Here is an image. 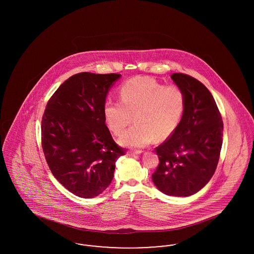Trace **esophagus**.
<instances>
[{
	"instance_id": "obj_1",
	"label": "esophagus",
	"mask_w": 254,
	"mask_h": 254,
	"mask_svg": "<svg viewBox=\"0 0 254 254\" xmlns=\"http://www.w3.org/2000/svg\"><path fill=\"white\" fill-rule=\"evenodd\" d=\"M141 153H142V150H135V151H128L127 155H129V156H136V155H139Z\"/></svg>"
}]
</instances>
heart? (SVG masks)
Instances as JSON below:
<instances>
[{
  "mask_svg": "<svg viewBox=\"0 0 254 254\" xmlns=\"http://www.w3.org/2000/svg\"><path fill=\"white\" fill-rule=\"evenodd\" d=\"M120 101L109 100L104 113L109 128L121 134L120 144L142 147L156 139L164 141L178 127L186 108L185 92L179 85H165L148 77H135L119 87Z\"/></svg>",
  "mask_w": 254,
  "mask_h": 254,
  "instance_id": "1",
  "label": "heart"
}]
</instances>
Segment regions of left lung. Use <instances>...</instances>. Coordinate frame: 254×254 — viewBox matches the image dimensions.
I'll use <instances>...</instances> for the list:
<instances>
[{
	"label": "left lung",
	"instance_id": "obj_1",
	"mask_svg": "<svg viewBox=\"0 0 254 254\" xmlns=\"http://www.w3.org/2000/svg\"><path fill=\"white\" fill-rule=\"evenodd\" d=\"M171 79L185 92L186 108L174 133L155 151L152 180L162 192L190 196L203 189L217 168L224 125L215 100L200 81L184 73Z\"/></svg>",
	"mask_w": 254,
	"mask_h": 254
}]
</instances>
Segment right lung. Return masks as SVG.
<instances>
[{"label":"right lung","instance_id":"right-lung-1","mask_svg":"<svg viewBox=\"0 0 254 254\" xmlns=\"http://www.w3.org/2000/svg\"><path fill=\"white\" fill-rule=\"evenodd\" d=\"M117 73H77L50 97L41 131L42 147L54 177L82 198L102 193L112 181L125 148L113 140L104 113Z\"/></svg>","mask_w":254,"mask_h":254}]
</instances>
